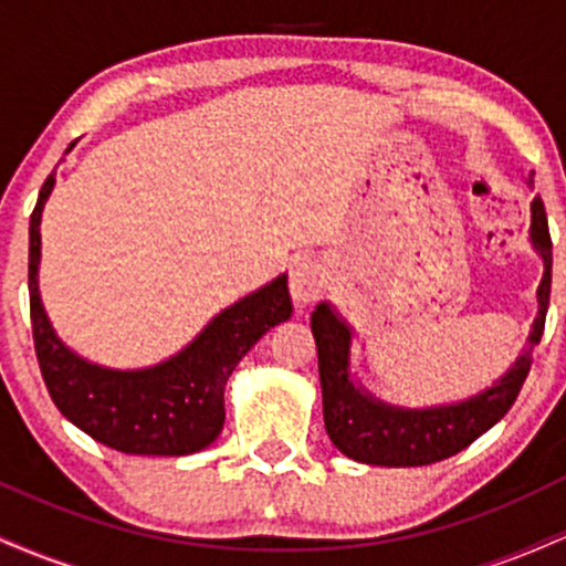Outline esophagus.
Masks as SVG:
<instances>
[{
  "label": "esophagus",
  "instance_id": "34e87169",
  "mask_svg": "<svg viewBox=\"0 0 566 566\" xmlns=\"http://www.w3.org/2000/svg\"><path fill=\"white\" fill-rule=\"evenodd\" d=\"M324 287H327V279H324V271L319 269V263L305 261L292 269L290 292L297 308H305V305L319 301Z\"/></svg>",
  "mask_w": 566,
  "mask_h": 566
}]
</instances>
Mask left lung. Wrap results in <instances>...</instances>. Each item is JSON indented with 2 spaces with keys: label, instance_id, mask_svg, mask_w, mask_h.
Segmentation results:
<instances>
[{
  "label": "left lung",
  "instance_id": "left-lung-1",
  "mask_svg": "<svg viewBox=\"0 0 566 566\" xmlns=\"http://www.w3.org/2000/svg\"><path fill=\"white\" fill-rule=\"evenodd\" d=\"M530 239L532 247L541 252L545 271L541 287H537V319L532 324L527 348L490 391L460 401V405L399 409L375 401L348 375L350 329L346 322L337 319L327 303L316 305V311L311 314V333H314L316 354H319L324 428L337 450L367 465H388V469L431 465L465 450L509 412L530 375L532 354L543 337L551 297V263H554L551 250L554 244H551L548 218H545L541 197L532 201Z\"/></svg>",
  "mask_w": 566,
  "mask_h": 566
}]
</instances>
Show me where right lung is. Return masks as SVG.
<instances>
[{"label":"right lung","mask_w":566,"mask_h":566,"mask_svg":"<svg viewBox=\"0 0 566 566\" xmlns=\"http://www.w3.org/2000/svg\"><path fill=\"white\" fill-rule=\"evenodd\" d=\"M53 186L55 170L44 180L31 212L29 305L39 369L55 407L87 437L116 452L178 458L205 450L223 428V391L233 367L274 324L290 319L287 276H276L233 303L191 346L157 367L119 373L90 365L57 340L39 301V220Z\"/></svg>","instance_id":"right-lung-1"}]
</instances>
